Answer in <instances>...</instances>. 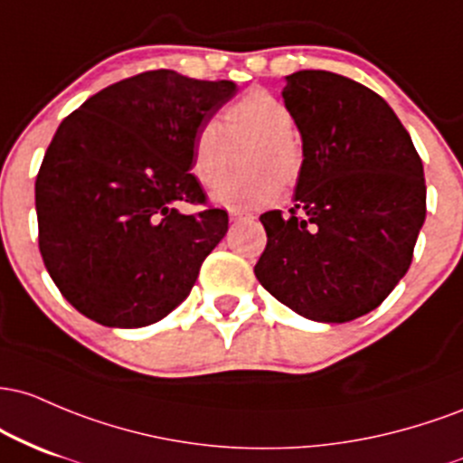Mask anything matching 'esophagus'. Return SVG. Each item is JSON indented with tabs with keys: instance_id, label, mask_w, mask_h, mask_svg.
<instances>
[{
	"instance_id": "34e87169",
	"label": "esophagus",
	"mask_w": 463,
	"mask_h": 463,
	"mask_svg": "<svg viewBox=\"0 0 463 463\" xmlns=\"http://www.w3.org/2000/svg\"><path fill=\"white\" fill-rule=\"evenodd\" d=\"M249 218H253V216L247 214V212H241V210H232V212H230V221H232V222L249 221Z\"/></svg>"
}]
</instances>
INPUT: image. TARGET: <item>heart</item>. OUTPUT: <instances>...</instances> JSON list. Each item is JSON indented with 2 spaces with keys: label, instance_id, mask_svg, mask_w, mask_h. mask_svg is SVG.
<instances>
[{
  "label": "heart",
  "instance_id": "heart-1",
  "mask_svg": "<svg viewBox=\"0 0 463 463\" xmlns=\"http://www.w3.org/2000/svg\"><path fill=\"white\" fill-rule=\"evenodd\" d=\"M222 122L210 119L192 139V175L203 188L215 185L241 156L247 174L223 182L212 199L227 210L271 205L282 188H293L304 170V150L293 137L290 109L267 90H251L222 109Z\"/></svg>",
  "mask_w": 463,
  "mask_h": 463
}]
</instances>
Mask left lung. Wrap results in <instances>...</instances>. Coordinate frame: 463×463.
I'll return each mask as SVG.
<instances>
[{
    "label": "left lung",
    "instance_id": "obj_1",
    "mask_svg": "<svg viewBox=\"0 0 463 463\" xmlns=\"http://www.w3.org/2000/svg\"><path fill=\"white\" fill-rule=\"evenodd\" d=\"M284 105L304 142L290 214L260 216L267 247L253 273L313 321L378 308L407 273L427 216L422 159L378 93L324 70L287 76Z\"/></svg>",
    "mask_w": 463,
    "mask_h": 463
}]
</instances>
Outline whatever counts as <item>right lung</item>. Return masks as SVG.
I'll return each mask as SVG.
<instances>
[{"mask_svg":"<svg viewBox=\"0 0 463 463\" xmlns=\"http://www.w3.org/2000/svg\"><path fill=\"white\" fill-rule=\"evenodd\" d=\"M233 93L232 80L142 71L56 128L34 184L39 251L78 313L142 328L188 298L230 222L190 173L192 139Z\"/></svg>","mask_w":463,"mask_h":463,"instance_id":"1","label":"right lung"}]
</instances>
